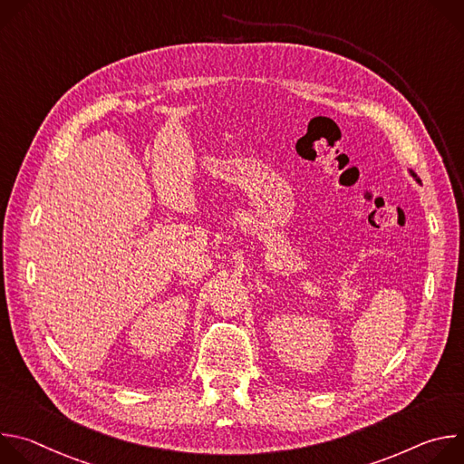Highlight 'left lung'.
<instances>
[{
    "instance_id": "obj_1",
    "label": "left lung",
    "mask_w": 464,
    "mask_h": 464,
    "mask_svg": "<svg viewBox=\"0 0 464 464\" xmlns=\"http://www.w3.org/2000/svg\"><path fill=\"white\" fill-rule=\"evenodd\" d=\"M410 174H411V176H413V178H415V179H417V181H419V183H420V179H419V178H417V174H415V172H413V170H410Z\"/></svg>"
}]
</instances>
